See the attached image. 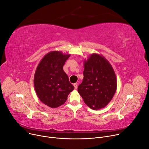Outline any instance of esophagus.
Segmentation results:
<instances>
[{
    "label": "esophagus",
    "mask_w": 149,
    "mask_h": 149,
    "mask_svg": "<svg viewBox=\"0 0 149 149\" xmlns=\"http://www.w3.org/2000/svg\"><path fill=\"white\" fill-rule=\"evenodd\" d=\"M73 85H74V89H77V83H75V84H73Z\"/></svg>",
    "instance_id": "esophagus-1"
}]
</instances>
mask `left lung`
<instances>
[{
  "label": "left lung",
  "instance_id": "1",
  "mask_svg": "<svg viewBox=\"0 0 149 149\" xmlns=\"http://www.w3.org/2000/svg\"><path fill=\"white\" fill-rule=\"evenodd\" d=\"M84 78L79 94L91 109L105 107L116 93L117 80L109 61L101 55L92 54L84 61Z\"/></svg>",
  "mask_w": 149,
  "mask_h": 149
}]
</instances>
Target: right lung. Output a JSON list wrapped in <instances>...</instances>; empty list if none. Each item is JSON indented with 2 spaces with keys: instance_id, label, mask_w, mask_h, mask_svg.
<instances>
[{
  "instance_id": "add662e5",
  "label": "right lung",
  "mask_w": 149,
  "mask_h": 149,
  "mask_svg": "<svg viewBox=\"0 0 149 149\" xmlns=\"http://www.w3.org/2000/svg\"><path fill=\"white\" fill-rule=\"evenodd\" d=\"M70 54L53 51L46 54L39 63L34 76V86L39 99L51 108L63 104L74 89L63 65Z\"/></svg>"
}]
</instances>
